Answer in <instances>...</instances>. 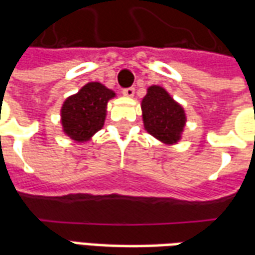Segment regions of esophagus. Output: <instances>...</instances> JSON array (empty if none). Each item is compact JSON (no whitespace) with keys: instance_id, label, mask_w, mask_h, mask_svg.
<instances>
[{"instance_id":"34e87169","label":"esophagus","mask_w":255,"mask_h":255,"mask_svg":"<svg viewBox=\"0 0 255 255\" xmlns=\"http://www.w3.org/2000/svg\"><path fill=\"white\" fill-rule=\"evenodd\" d=\"M123 94L126 95V97H133V94H135V89H133V87H127V89L123 90Z\"/></svg>"}]
</instances>
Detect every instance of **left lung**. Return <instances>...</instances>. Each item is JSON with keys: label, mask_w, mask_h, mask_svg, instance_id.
Instances as JSON below:
<instances>
[{"label": "left lung", "mask_w": 255, "mask_h": 255, "mask_svg": "<svg viewBox=\"0 0 255 255\" xmlns=\"http://www.w3.org/2000/svg\"><path fill=\"white\" fill-rule=\"evenodd\" d=\"M144 128L164 143H176L186 124L183 108L160 86H150L142 100Z\"/></svg>", "instance_id": "8db88e82"}]
</instances>
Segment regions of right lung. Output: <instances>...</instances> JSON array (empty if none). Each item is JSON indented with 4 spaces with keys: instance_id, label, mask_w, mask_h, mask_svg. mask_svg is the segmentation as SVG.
Returning <instances> with one entry per match:
<instances>
[{
    "instance_id": "1",
    "label": "right lung",
    "mask_w": 255,
    "mask_h": 255,
    "mask_svg": "<svg viewBox=\"0 0 255 255\" xmlns=\"http://www.w3.org/2000/svg\"><path fill=\"white\" fill-rule=\"evenodd\" d=\"M115 97L112 90L97 82L83 86L78 94L65 100L61 109L64 132L73 140H89L100 131L106 116L108 101Z\"/></svg>"
}]
</instances>
